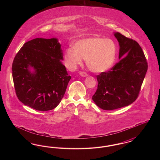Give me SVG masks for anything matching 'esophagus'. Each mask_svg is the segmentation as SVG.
<instances>
[{"mask_svg":"<svg viewBox=\"0 0 160 160\" xmlns=\"http://www.w3.org/2000/svg\"><path fill=\"white\" fill-rule=\"evenodd\" d=\"M80 75L82 77L88 76V74H87L86 72H84V71H83V72H80Z\"/></svg>","mask_w":160,"mask_h":160,"instance_id":"obj_1","label":"esophagus"}]
</instances>
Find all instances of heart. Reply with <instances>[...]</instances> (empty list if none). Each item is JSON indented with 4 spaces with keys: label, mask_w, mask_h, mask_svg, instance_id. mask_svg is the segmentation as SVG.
Wrapping results in <instances>:
<instances>
[{
    "label": "heart",
    "mask_w": 160,
    "mask_h": 160,
    "mask_svg": "<svg viewBox=\"0 0 160 160\" xmlns=\"http://www.w3.org/2000/svg\"><path fill=\"white\" fill-rule=\"evenodd\" d=\"M116 45L110 38L95 37L78 41L74 49L66 50L65 58L69 68H75L86 60L88 67L95 72H102L110 68L116 54Z\"/></svg>",
    "instance_id": "1"
}]
</instances>
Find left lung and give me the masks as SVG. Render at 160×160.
<instances>
[{
    "label": "left lung",
    "instance_id": "obj_1",
    "mask_svg": "<svg viewBox=\"0 0 160 160\" xmlns=\"http://www.w3.org/2000/svg\"><path fill=\"white\" fill-rule=\"evenodd\" d=\"M119 44L121 60L107 72L97 76L98 88L92 96L99 108L112 110L127 106L137 99L148 70L144 53L135 40L119 32L114 34Z\"/></svg>",
    "mask_w": 160,
    "mask_h": 160
}]
</instances>
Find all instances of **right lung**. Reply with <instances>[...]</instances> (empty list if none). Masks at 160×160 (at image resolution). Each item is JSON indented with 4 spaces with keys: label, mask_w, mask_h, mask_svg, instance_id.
<instances>
[{
    "label": "right lung",
    "mask_w": 160,
    "mask_h": 160,
    "mask_svg": "<svg viewBox=\"0 0 160 160\" xmlns=\"http://www.w3.org/2000/svg\"><path fill=\"white\" fill-rule=\"evenodd\" d=\"M61 47L56 38H35L24 43L15 55L13 82L16 95L24 105L44 112L61 102L71 79L60 61Z\"/></svg>",
    "instance_id": "obj_1"
}]
</instances>
